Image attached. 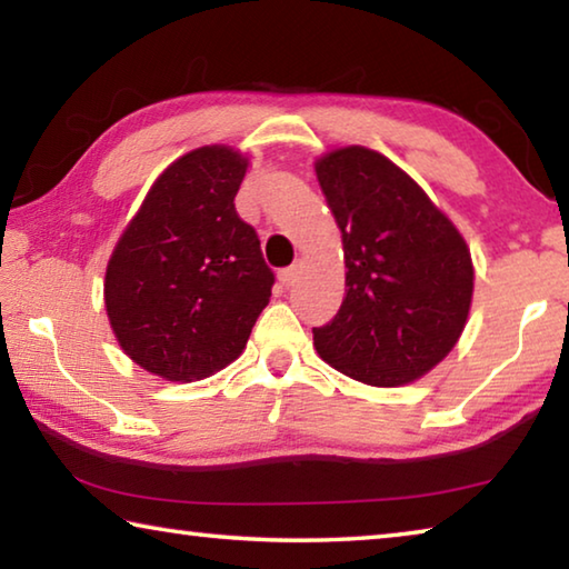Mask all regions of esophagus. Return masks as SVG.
Listing matches in <instances>:
<instances>
[{"instance_id":"1","label":"esophagus","mask_w":569,"mask_h":569,"mask_svg":"<svg viewBox=\"0 0 569 569\" xmlns=\"http://www.w3.org/2000/svg\"><path fill=\"white\" fill-rule=\"evenodd\" d=\"M298 278V266H291V268H283L281 273H278V281H281V286H293Z\"/></svg>"}]
</instances>
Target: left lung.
Instances as JSON below:
<instances>
[{
	"mask_svg": "<svg viewBox=\"0 0 569 569\" xmlns=\"http://www.w3.org/2000/svg\"><path fill=\"white\" fill-rule=\"evenodd\" d=\"M341 228L346 298L313 329L321 359L369 387L421 379L455 349L475 293L457 226L381 152L346 146L316 160Z\"/></svg>",
	"mask_w": 569,
	"mask_h": 569,
	"instance_id": "1",
	"label": "left lung"
}]
</instances>
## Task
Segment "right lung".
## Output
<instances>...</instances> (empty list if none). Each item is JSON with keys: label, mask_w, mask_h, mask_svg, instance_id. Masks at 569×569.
Instances as JSON below:
<instances>
[{"label": "right lung", "mask_w": 569, "mask_h": 569, "mask_svg": "<svg viewBox=\"0 0 569 569\" xmlns=\"http://www.w3.org/2000/svg\"><path fill=\"white\" fill-rule=\"evenodd\" d=\"M248 158L228 146L186 152L160 172L104 271L120 349L166 381H198L243 353L271 301L273 271L236 210Z\"/></svg>", "instance_id": "1"}]
</instances>
